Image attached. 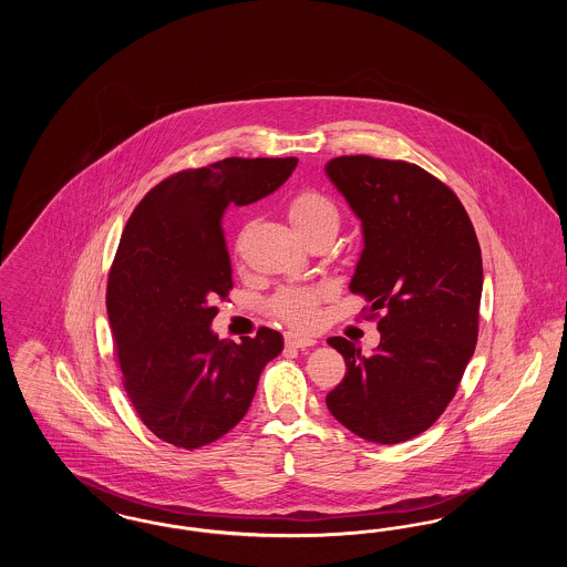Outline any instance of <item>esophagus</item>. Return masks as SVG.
I'll list each match as a JSON object with an SVG mask.
<instances>
[{
    "mask_svg": "<svg viewBox=\"0 0 567 567\" xmlns=\"http://www.w3.org/2000/svg\"><path fill=\"white\" fill-rule=\"evenodd\" d=\"M285 344L291 347V349H308V347H315L317 340L310 338V336H299V333H287L285 336Z\"/></svg>",
    "mask_w": 567,
    "mask_h": 567,
    "instance_id": "obj_1",
    "label": "esophagus"
}]
</instances>
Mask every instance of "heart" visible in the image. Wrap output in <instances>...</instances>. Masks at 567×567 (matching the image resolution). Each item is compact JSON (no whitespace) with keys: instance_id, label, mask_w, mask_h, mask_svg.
I'll use <instances>...</instances> for the list:
<instances>
[{"instance_id":"1","label":"heart","mask_w":567,"mask_h":567,"mask_svg":"<svg viewBox=\"0 0 567 567\" xmlns=\"http://www.w3.org/2000/svg\"><path fill=\"white\" fill-rule=\"evenodd\" d=\"M287 216L301 240H310L321 234L336 236L340 213L336 204L317 190H301L289 202ZM327 297L323 287L285 289L271 301V310L289 324L310 327L319 319V303Z\"/></svg>"}]
</instances>
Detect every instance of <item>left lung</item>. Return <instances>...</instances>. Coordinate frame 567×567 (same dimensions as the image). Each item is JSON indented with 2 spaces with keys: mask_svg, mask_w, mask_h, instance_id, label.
Listing matches in <instances>:
<instances>
[{
  "mask_svg": "<svg viewBox=\"0 0 567 567\" xmlns=\"http://www.w3.org/2000/svg\"><path fill=\"white\" fill-rule=\"evenodd\" d=\"M324 172L361 220L349 287L370 301L380 331L370 357L347 338L327 340L347 377L324 402L354 435L398 444L432 427L474 354L481 244L457 195L414 163L347 155Z\"/></svg>",
  "mask_w": 567,
  "mask_h": 567,
  "instance_id": "1",
  "label": "left lung"
}]
</instances>
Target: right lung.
<instances>
[{
    "mask_svg": "<svg viewBox=\"0 0 567 567\" xmlns=\"http://www.w3.org/2000/svg\"><path fill=\"white\" fill-rule=\"evenodd\" d=\"M296 165L229 157L183 169L148 190L125 225L106 291L114 354L137 416L167 444L193 451L234 430L282 351L270 327L236 344L210 323L234 287L223 213L270 195Z\"/></svg>",
    "mask_w": 567,
    "mask_h": 567,
    "instance_id": "1",
    "label": "right lung"
}]
</instances>
